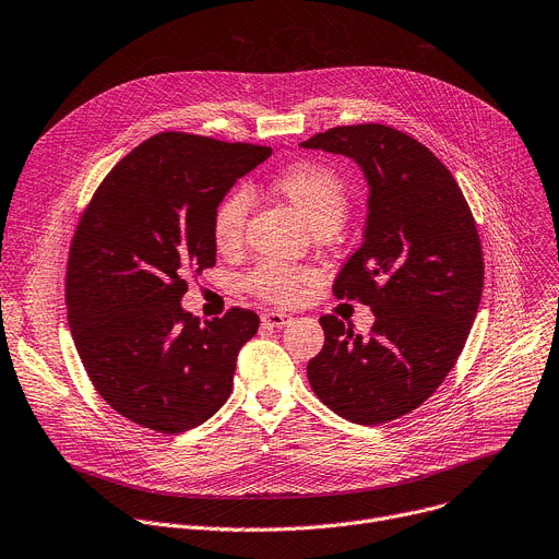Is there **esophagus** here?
Wrapping results in <instances>:
<instances>
[{
  "instance_id": "esophagus-1",
  "label": "esophagus",
  "mask_w": 559,
  "mask_h": 559,
  "mask_svg": "<svg viewBox=\"0 0 559 559\" xmlns=\"http://www.w3.org/2000/svg\"><path fill=\"white\" fill-rule=\"evenodd\" d=\"M262 322H264L266 326H284V324L290 322V316H288V313H282V311H266V313L262 316Z\"/></svg>"
}]
</instances>
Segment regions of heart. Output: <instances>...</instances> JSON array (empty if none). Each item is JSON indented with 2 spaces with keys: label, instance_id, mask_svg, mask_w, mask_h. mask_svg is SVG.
Listing matches in <instances>:
<instances>
[{
  "label": "heart",
  "instance_id": "1",
  "mask_svg": "<svg viewBox=\"0 0 559 559\" xmlns=\"http://www.w3.org/2000/svg\"><path fill=\"white\" fill-rule=\"evenodd\" d=\"M273 188L288 199L313 230L322 226H340L349 205V190L337 171L322 163H297L273 179ZM250 197L243 188L230 190L212 210V241L219 250L230 252L241 246L248 222ZM305 266L266 260L257 264L243 280V286L257 297L275 305H288L295 299L299 286L309 280Z\"/></svg>",
  "mask_w": 559,
  "mask_h": 559
}]
</instances>
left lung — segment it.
<instances>
[{"mask_svg":"<svg viewBox=\"0 0 559 559\" xmlns=\"http://www.w3.org/2000/svg\"><path fill=\"white\" fill-rule=\"evenodd\" d=\"M302 147L354 158L369 183L365 239L333 295L376 316L367 337L322 316L324 347L307 376L337 416L390 423L437 392L465 345L484 290L477 224L450 169L394 127H333Z\"/></svg>","mask_w":559,"mask_h":559,"instance_id":"8db88e82","label":"left lung"}]
</instances>
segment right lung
<instances>
[{
  "label": "right lung",
  "instance_id": "add662e5",
  "mask_svg": "<svg viewBox=\"0 0 559 559\" xmlns=\"http://www.w3.org/2000/svg\"><path fill=\"white\" fill-rule=\"evenodd\" d=\"M271 147L163 132L105 177L75 228L67 318L98 394L163 435L205 423L233 392L237 354L260 318L183 311L188 277L212 269V210Z\"/></svg>",
  "mask_w": 559,
  "mask_h": 559
}]
</instances>
